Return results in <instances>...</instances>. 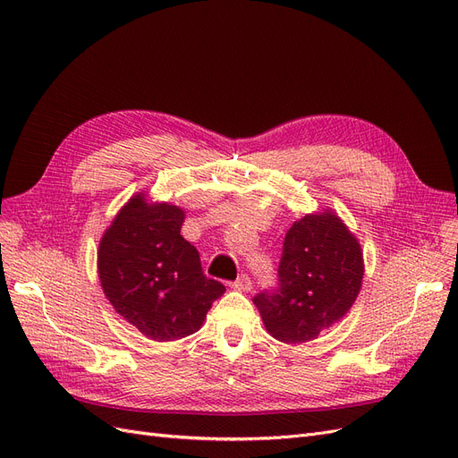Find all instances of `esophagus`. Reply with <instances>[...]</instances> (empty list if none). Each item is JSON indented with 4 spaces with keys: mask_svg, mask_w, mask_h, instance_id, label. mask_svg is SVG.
Here are the masks:
<instances>
[{
    "mask_svg": "<svg viewBox=\"0 0 458 458\" xmlns=\"http://www.w3.org/2000/svg\"><path fill=\"white\" fill-rule=\"evenodd\" d=\"M233 286L237 288V290H241V293H250V290H252V281L248 279V275H241L239 279L234 281Z\"/></svg>",
    "mask_w": 458,
    "mask_h": 458,
    "instance_id": "obj_1",
    "label": "esophagus"
}]
</instances>
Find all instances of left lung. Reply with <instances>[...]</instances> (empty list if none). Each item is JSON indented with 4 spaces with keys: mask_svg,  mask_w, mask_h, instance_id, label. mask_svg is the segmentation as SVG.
<instances>
[{
    "mask_svg": "<svg viewBox=\"0 0 458 458\" xmlns=\"http://www.w3.org/2000/svg\"><path fill=\"white\" fill-rule=\"evenodd\" d=\"M363 250L332 210L303 216L288 229L279 266V290L254 298L269 335L306 344L345 317L361 293Z\"/></svg>",
    "mask_w": 458,
    "mask_h": 458,
    "instance_id": "obj_1",
    "label": "left lung"
}]
</instances>
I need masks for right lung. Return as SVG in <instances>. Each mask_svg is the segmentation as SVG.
<instances>
[{"label":"right lung","instance_id":"add662e5","mask_svg":"<svg viewBox=\"0 0 458 458\" xmlns=\"http://www.w3.org/2000/svg\"><path fill=\"white\" fill-rule=\"evenodd\" d=\"M185 212L137 192L110 221L97 273L114 311L155 342L195 335L225 286L208 279L197 248L182 237Z\"/></svg>","mask_w":458,"mask_h":458}]
</instances>
